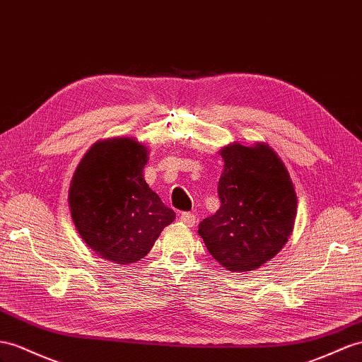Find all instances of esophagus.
Returning <instances> with one entry per match:
<instances>
[{"instance_id": "esophagus-1", "label": "esophagus", "mask_w": 362, "mask_h": 362, "mask_svg": "<svg viewBox=\"0 0 362 362\" xmlns=\"http://www.w3.org/2000/svg\"><path fill=\"white\" fill-rule=\"evenodd\" d=\"M179 220H180V223L187 225V226H189V228L196 226V216L191 214V212H182Z\"/></svg>"}]
</instances>
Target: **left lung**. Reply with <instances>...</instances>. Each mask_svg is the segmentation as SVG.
<instances>
[{"mask_svg": "<svg viewBox=\"0 0 362 362\" xmlns=\"http://www.w3.org/2000/svg\"><path fill=\"white\" fill-rule=\"evenodd\" d=\"M220 209L200 221L209 254L233 272L254 271L269 262L289 238L296 196L284 163L269 145L234 144L220 151Z\"/></svg>", "mask_w": 362, "mask_h": 362, "instance_id": "1", "label": "left lung"}]
</instances>
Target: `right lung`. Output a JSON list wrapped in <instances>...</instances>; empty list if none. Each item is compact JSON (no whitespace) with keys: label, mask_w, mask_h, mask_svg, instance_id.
Returning <instances> with one entry per match:
<instances>
[{"label":"right lung","mask_w":362,"mask_h":362,"mask_svg":"<svg viewBox=\"0 0 362 362\" xmlns=\"http://www.w3.org/2000/svg\"><path fill=\"white\" fill-rule=\"evenodd\" d=\"M146 146L129 137L93 145L73 175L69 203L82 240L99 257L132 264L145 257L175 212L144 179Z\"/></svg>","instance_id":"obj_1"}]
</instances>
